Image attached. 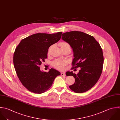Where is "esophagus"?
I'll list each match as a JSON object with an SVG mask.
<instances>
[{"mask_svg": "<svg viewBox=\"0 0 120 120\" xmlns=\"http://www.w3.org/2000/svg\"><path fill=\"white\" fill-rule=\"evenodd\" d=\"M61 76H65V74L64 73L61 72Z\"/></svg>", "mask_w": 120, "mask_h": 120, "instance_id": "esophagus-1", "label": "esophagus"}]
</instances>
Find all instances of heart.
Wrapping results in <instances>:
<instances>
[{
    "label": "heart",
    "instance_id": "heart-1",
    "mask_svg": "<svg viewBox=\"0 0 120 120\" xmlns=\"http://www.w3.org/2000/svg\"><path fill=\"white\" fill-rule=\"evenodd\" d=\"M61 49H66L68 48L71 49V46L69 43L66 42H63L60 43ZM66 62L65 61H63L59 59L55 60L53 62V66L57 70H64L66 65Z\"/></svg>",
    "mask_w": 120,
    "mask_h": 120
}]
</instances>
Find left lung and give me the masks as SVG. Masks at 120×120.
Returning a JSON list of instances; mask_svg holds the SVG:
<instances>
[{"mask_svg":"<svg viewBox=\"0 0 120 120\" xmlns=\"http://www.w3.org/2000/svg\"><path fill=\"white\" fill-rule=\"evenodd\" d=\"M62 39L72 49L74 58L72 68H80L79 73L67 71L68 76L75 79V83L69 86L76 93H84L92 88L101 74L104 63L102 49L99 42L93 36L80 31L64 33Z\"/></svg>","mask_w":120,"mask_h":120,"instance_id":"left-lung-1","label":"left lung"}]
</instances>
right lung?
Returning a JSON list of instances; mask_svg holds the SVG:
<instances>
[{"mask_svg":"<svg viewBox=\"0 0 120 120\" xmlns=\"http://www.w3.org/2000/svg\"><path fill=\"white\" fill-rule=\"evenodd\" d=\"M62 32L49 34L37 33L22 39L13 54V64L22 84L29 91L42 94L52 85L59 71L51 68L41 71L39 66L47 58L49 47L58 42Z\"/></svg>","mask_w":120,"mask_h":120,"instance_id":"right-lung-1","label":"right lung"}]
</instances>
